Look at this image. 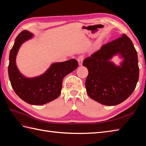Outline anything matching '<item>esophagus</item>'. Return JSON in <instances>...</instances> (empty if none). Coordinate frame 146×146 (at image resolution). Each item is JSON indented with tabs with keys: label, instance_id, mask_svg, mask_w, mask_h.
<instances>
[{
	"label": "esophagus",
	"instance_id": "34e87169",
	"mask_svg": "<svg viewBox=\"0 0 146 146\" xmlns=\"http://www.w3.org/2000/svg\"><path fill=\"white\" fill-rule=\"evenodd\" d=\"M83 58H84V57H83V55L79 56L78 57V58H77V60H78L79 65H82V64L83 61Z\"/></svg>",
	"mask_w": 146,
	"mask_h": 146
}]
</instances>
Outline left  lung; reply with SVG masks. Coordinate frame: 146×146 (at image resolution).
Segmentation results:
<instances>
[{
	"mask_svg": "<svg viewBox=\"0 0 146 146\" xmlns=\"http://www.w3.org/2000/svg\"><path fill=\"white\" fill-rule=\"evenodd\" d=\"M123 58L120 66L110 61L114 55ZM87 68L85 87L88 96L101 104L113 106L129 97L139 80L137 52L124 34L85 59Z\"/></svg>",
	"mask_w": 146,
	"mask_h": 146,
	"instance_id": "1",
	"label": "left lung"
}]
</instances>
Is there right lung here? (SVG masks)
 Masks as SVG:
<instances>
[{
	"label": "right lung",
	"mask_w": 146,
	"mask_h": 146,
	"mask_svg": "<svg viewBox=\"0 0 146 146\" xmlns=\"http://www.w3.org/2000/svg\"><path fill=\"white\" fill-rule=\"evenodd\" d=\"M33 37V33L24 30L15 38L9 54L8 73L15 94L27 104L39 105L49 103L60 96L64 77L76 69L78 63L75 59L54 63L41 75L34 78L24 76L19 71L15 59L21 46Z\"/></svg>",
	"instance_id": "right-lung-1"
}]
</instances>
